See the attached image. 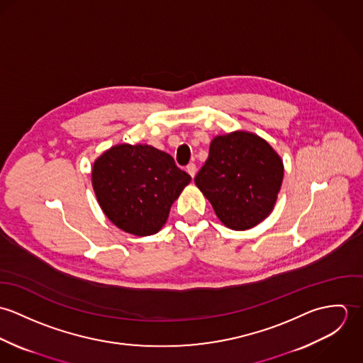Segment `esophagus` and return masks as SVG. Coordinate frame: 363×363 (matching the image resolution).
<instances>
[{"instance_id":"1","label":"esophagus","mask_w":363,"mask_h":363,"mask_svg":"<svg viewBox=\"0 0 363 363\" xmlns=\"http://www.w3.org/2000/svg\"><path fill=\"white\" fill-rule=\"evenodd\" d=\"M186 170H187V173H189L191 177H194L196 173H197V167H196L194 163H189L187 167H186Z\"/></svg>"}]
</instances>
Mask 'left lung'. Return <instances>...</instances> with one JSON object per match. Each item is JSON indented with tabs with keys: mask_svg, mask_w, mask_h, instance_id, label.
Segmentation results:
<instances>
[{
	"mask_svg": "<svg viewBox=\"0 0 363 363\" xmlns=\"http://www.w3.org/2000/svg\"><path fill=\"white\" fill-rule=\"evenodd\" d=\"M284 180V162L255 133L216 135L194 182L219 220L233 230H247L274 209Z\"/></svg>",
	"mask_w": 363,
	"mask_h": 363,
	"instance_id": "8db88e82",
	"label": "left lung"
}]
</instances>
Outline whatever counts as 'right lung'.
Segmentation results:
<instances>
[{"label":"right lung","instance_id":"right-lung-1","mask_svg":"<svg viewBox=\"0 0 363 363\" xmlns=\"http://www.w3.org/2000/svg\"><path fill=\"white\" fill-rule=\"evenodd\" d=\"M190 180L172 156L147 144L113 145L92 166V187L104 215L135 236L163 228Z\"/></svg>","mask_w":363,"mask_h":363}]
</instances>
